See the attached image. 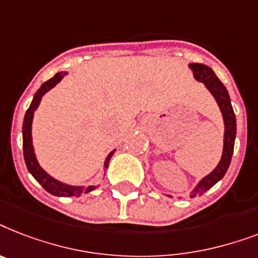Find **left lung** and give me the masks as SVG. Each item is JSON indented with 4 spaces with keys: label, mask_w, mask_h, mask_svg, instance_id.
<instances>
[{
    "label": "left lung",
    "mask_w": 258,
    "mask_h": 258,
    "mask_svg": "<svg viewBox=\"0 0 258 258\" xmlns=\"http://www.w3.org/2000/svg\"><path fill=\"white\" fill-rule=\"evenodd\" d=\"M189 68L193 71V76L196 80L199 82H203L205 88L209 90V93L213 96L222 114V119H224V146H222L221 160L218 161L217 166L209 174L201 178L197 185L189 191L190 197H196V196L200 197L225 176L226 170L230 165L232 156H233L237 125L229 93L225 86L222 85V82L218 80L216 73L204 63H189Z\"/></svg>",
    "instance_id": "left-lung-1"
}]
</instances>
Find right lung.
I'll list each match as a JSON object with an SVG mask.
<instances>
[{"mask_svg":"<svg viewBox=\"0 0 258 258\" xmlns=\"http://www.w3.org/2000/svg\"><path fill=\"white\" fill-rule=\"evenodd\" d=\"M68 74V72H58L55 74L54 77L50 78L49 81L41 85V88L36 92L34 97H33L32 104L29 106V109L25 113L24 117V123H22V146H24V158L26 168H28L29 173L36 178L42 187L47 193H50L57 197H80L84 193H89V191L94 190L98 185H89V186H84V185H71L62 181L57 180L54 177H51L47 172H45L44 169L41 168L40 162L36 157V152H34V146H33V137H32V123H33V117H34V112L37 108L40 106V102L42 100V97L53 89L61 80ZM116 149L112 150L108 154V157L105 158L104 161V168L108 169L109 161L114 154Z\"/></svg>","mask_w":258,"mask_h":258,"instance_id":"right-lung-1","label":"right lung"}]
</instances>
